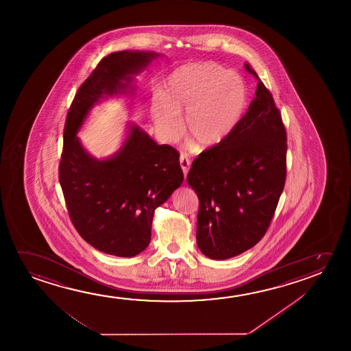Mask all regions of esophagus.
<instances>
[{
  "label": "esophagus",
  "mask_w": 351,
  "mask_h": 351,
  "mask_svg": "<svg viewBox=\"0 0 351 351\" xmlns=\"http://www.w3.org/2000/svg\"><path fill=\"white\" fill-rule=\"evenodd\" d=\"M180 165H181V169H182L184 176H186L189 173V167H191V160H189V156L181 154V156H180Z\"/></svg>",
  "instance_id": "obj_1"
}]
</instances>
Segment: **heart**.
I'll use <instances>...</instances> for the list:
<instances>
[{
    "label": "heart",
    "mask_w": 351,
    "mask_h": 351,
    "mask_svg": "<svg viewBox=\"0 0 351 351\" xmlns=\"http://www.w3.org/2000/svg\"><path fill=\"white\" fill-rule=\"evenodd\" d=\"M248 101L245 81L237 73L214 63L191 65L167 77L162 95L151 101L158 135L173 142L181 135L184 114L186 137L202 148L217 146L236 129Z\"/></svg>",
    "instance_id": "heart-1"
}]
</instances>
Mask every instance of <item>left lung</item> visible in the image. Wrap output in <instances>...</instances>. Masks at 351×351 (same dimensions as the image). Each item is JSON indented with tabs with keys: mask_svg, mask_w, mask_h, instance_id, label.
I'll list each match as a JSON object with an SVG mask.
<instances>
[{
	"mask_svg": "<svg viewBox=\"0 0 351 351\" xmlns=\"http://www.w3.org/2000/svg\"><path fill=\"white\" fill-rule=\"evenodd\" d=\"M245 71L259 79L250 65ZM232 134L202 152L187 184L199 199L197 244L205 256L225 260L253 248L270 226L287 175V134L263 81Z\"/></svg>",
	"mask_w": 351,
	"mask_h": 351,
	"instance_id": "1",
	"label": "left lung"
}]
</instances>
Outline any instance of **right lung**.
Here are the masks:
<instances>
[{
  "mask_svg": "<svg viewBox=\"0 0 351 351\" xmlns=\"http://www.w3.org/2000/svg\"><path fill=\"white\" fill-rule=\"evenodd\" d=\"M159 56L120 51L104 57L79 87L65 120L60 182L71 222L93 248L115 256L131 258L148 247L154 210L184 181L180 154L131 124L121 148L98 160L77 132L96 103L132 91L134 75Z\"/></svg>",
  "mask_w": 351,
  "mask_h": 351,
  "instance_id": "obj_1",
  "label": "right lung"
}]
</instances>
